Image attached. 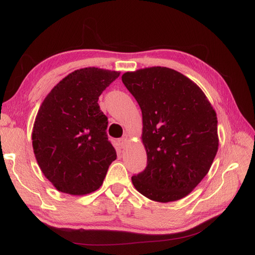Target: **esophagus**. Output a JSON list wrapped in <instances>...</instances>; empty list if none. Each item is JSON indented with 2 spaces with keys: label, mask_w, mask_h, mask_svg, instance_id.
<instances>
[{
  "label": "esophagus",
  "mask_w": 255,
  "mask_h": 255,
  "mask_svg": "<svg viewBox=\"0 0 255 255\" xmlns=\"http://www.w3.org/2000/svg\"><path fill=\"white\" fill-rule=\"evenodd\" d=\"M128 140H129V136H128L127 133H125L124 136L118 140V143H119V145H121V148H125V147H126Z\"/></svg>",
  "instance_id": "esophagus-1"
}]
</instances>
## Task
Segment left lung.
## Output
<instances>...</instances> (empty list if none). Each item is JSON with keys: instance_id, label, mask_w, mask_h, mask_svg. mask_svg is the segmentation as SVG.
<instances>
[{"instance_id": "obj_1", "label": "left lung", "mask_w": 255, "mask_h": 255, "mask_svg": "<svg viewBox=\"0 0 255 255\" xmlns=\"http://www.w3.org/2000/svg\"><path fill=\"white\" fill-rule=\"evenodd\" d=\"M122 80L142 113L148 164L131 177L134 188L154 202L182 199L207 174L217 154V114L202 89L173 69H139Z\"/></svg>"}]
</instances>
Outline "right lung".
Listing matches in <instances>:
<instances>
[{
	"label": "right lung",
	"instance_id": "obj_1",
	"mask_svg": "<svg viewBox=\"0 0 255 255\" xmlns=\"http://www.w3.org/2000/svg\"><path fill=\"white\" fill-rule=\"evenodd\" d=\"M121 72L75 70L52 88L38 110L31 140L42 174L57 191L82 196L99 189L116 150L108 141L99 96Z\"/></svg>",
	"mask_w": 255,
	"mask_h": 255
}]
</instances>
